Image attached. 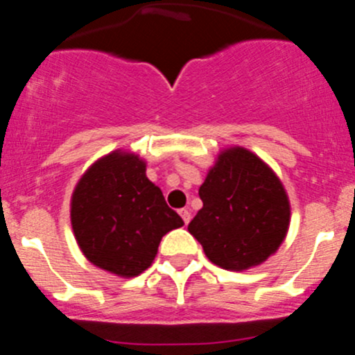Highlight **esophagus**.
I'll return each mask as SVG.
<instances>
[{"mask_svg":"<svg viewBox=\"0 0 355 355\" xmlns=\"http://www.w3.org/2000/svg\"><path fill=\"white\" fill-rule=\"evenodd\" d=\"M180 215H181V218L184 220V224H188V222L192 220V213H190V209H188V208L180 209Z\"/></svg>","mask_w":355,"mask_h":355,"instance_id":"34e87169","label":"esophagus"}]
</instances>
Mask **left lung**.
Here are the masks:
<instances>
[{
    "mask_svg": "<svg viewBox=\"0 0 355 355\" xmlns=\"http://www.w3.org/2000/svg\"><path fill=\"white\" fill-rule=\"evenodd\" d=\"M202 208L188 224L211 263L241 272L261 265L283 243L290 200L268 165L243 149L222 150L199 188Z\"/></svg>",
    "mask_w": 355,
    "mask_h": 355,
    "instance_id": "left-lung-1",
    "label": "left lung"
}]
</instances>
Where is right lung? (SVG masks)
I'll list each match as a JSON object with an SVG mask.
<instances>
[{"label":"right lung","mask_w":355,"mask_h":355,"mask_svg":"<svg viewBox=\"0 0 355 355\" xmlns=\"http://www.w3.org/2000/svg\"><path fill=\"white\" fill-rule=\"evenodd\" d=\"M71 224L85 258L110 274L147 270L162 238L184 224L146 175V162L114 150L81 175L71 199Z\"/></svg>","instance_id":"right-lung-1"}]
</instances>
